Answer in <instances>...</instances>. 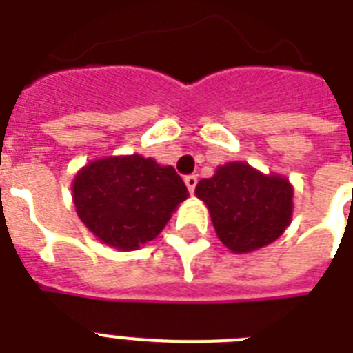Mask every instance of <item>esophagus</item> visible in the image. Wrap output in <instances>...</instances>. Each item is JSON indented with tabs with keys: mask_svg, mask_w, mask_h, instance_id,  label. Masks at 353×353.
Returning a JSON list of instances; mask_svg holds the SVG:
<instances>
[{
	"mask_svg": "<svg viewBox=\"0 0 353 353\" xmlns=\"http://www.w3.org/2000/svg\"><path fill=\"white\" fill-rule=\"evenodd\" d=\"M185 185H187L188 192L194 194V190H196V185H198V177L194 176V174H190V176H185Z\"/></svg>",
	"mask_w": 353,
	"mask_h": 353,
	"instance_id": "34e87169",
	"label": "esophagus"
}]
</instances>
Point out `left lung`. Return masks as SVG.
I'll list each match as a JSON object with an SVG mask.
<instances>
[{
  "instance_id": "left-lung-1",
  "label": "left lung",
  "mask_w": 353,
  "mask_h": 353,
  "mask_svg": "<svg viewBox=\"0 0 353 353\" xmlns=\"http://www.w3.org/2000/svg\"><path fill=\"white\" fill-rule=\"evenodd\" d=\"M196 196L209 207L218 238L234 252L268 245L290 225V181L263 176L245 163L220 166L214 176L198 183Z\"/></svg>"
}]
</instances>
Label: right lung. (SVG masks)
Listing matches in <instances>:
<instances>
[{
  "label": "right lung",
  "mask_w": 353,
  "mask_h": 353,
  "mask_svg": "<svg viewBox=\"0 0 353 353\" xmlns=\"http://www.w3.org/2000/svg\"><path fill=\"white\" fill-rule=\"evenodd\" d=\"M187 192L174 166L143 155L93 161L73 183L80 220L99 240L124 251L154 240Z\"/></svg>",
  "instance_id": "add662e5"
}]
</instances>
